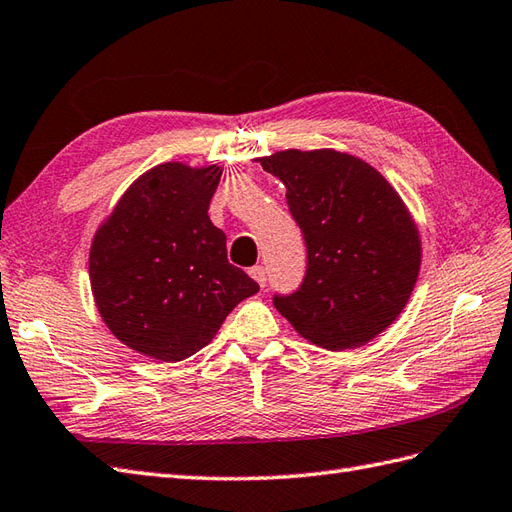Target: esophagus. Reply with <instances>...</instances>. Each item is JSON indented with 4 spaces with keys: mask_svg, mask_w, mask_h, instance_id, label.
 <instances>
[{
    "mask_svg": "<svg viewBox=\"0 0 512 512\" xmlns=\"http://www.w3.org/2000/svg\"><path fill=\"white\" fill-rule=\"evenodd\" d=\"M248 274L259 283V287H266V268L264 266H253L251 270H248Z\"/></svg>",
    "mask_w": 512,
    "mask_h": 512,
    "instance_id": "34e87169",
    "label": "esophagus"
}]
</instances>
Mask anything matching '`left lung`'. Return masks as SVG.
I'll use <instances>...</instances> for the list:
<instances>
[{
	"label": "left lung",
	"instance_id": "1",
	"mask_svg": "<svg viewBox=\"0 0 512 512\" xmlns=\"http://www.w3.org/2000/svg\"><path fill=\"white\" fill-rule=\"evenodd\" d=\"M259 162L283 181L307 246L303 283L292 294H274V307L322 348L368 344L400 316L422 259L400 196L348 153L281 151Z\"/></svg>",
	"mask_w": 512,
	"mask_h": 512
}]
</instances>
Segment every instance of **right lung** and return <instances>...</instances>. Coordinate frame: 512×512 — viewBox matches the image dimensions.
I'll return each mask as SVG.
<instances>
[{
  "label": "right lung",
  "mask_w": 512,
  "mask_h": 512,
  "mask_svg": "<svg viewBox=\"0 0 512 512\" xmlns=\"http://www.w3.org/2000/svg\"><path fill=\"white\" fill-rule=\"evenodd\" d=\"M220 168L160 164L131 183L90 248V285L108 329L160 361L209 344L259 285L227 259L207 216Z\"/></svg>",
  "instance_id": "add662e5"
}]
</instances>
